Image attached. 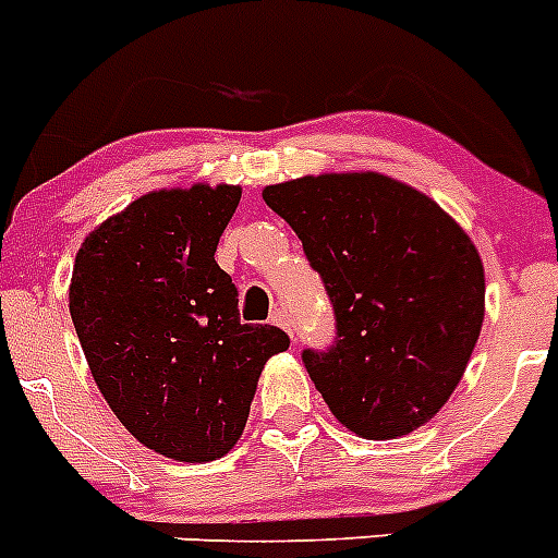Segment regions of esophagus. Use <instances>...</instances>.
Wrapping results in <instances>:
<instances>
[{
    "instance_id": "1",
    "label": "esophagus",
    "mask_w": 558,
    "mask_h": 558,
    "mask_svg": "<svg viewBox=\"0 0 558 558\" xmlns=\"http://www.w3.org/2000/svg\"><path fill=\"white\" fill-rule=\"evenodd\" d=\"M269 322L278 327H283V330L291 336V319H289V314H286V308H275L272 316H269Z\"/></svg>"
}]
</instances>
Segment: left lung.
Returning <instances> with one entry per match:
<instances>
[{
    "label": "left lung",
    "mask_w": 558,
    "mask_h": 558,
    "mask_svg": "<svg viewBox=\"0 0 558 558\" xmlns=\"http://www.w3.org/2000/svg\"><path fill=\"white\" fill-rule=\"evenodd\" d=\"M262 195L303 239L336 308V347L303 352L330 413L366 440L435 418L484 322V267L460 222L374 170L303 175Z\"/></svg>",
    "instance_id": "left-lung-1"
}]
</instances>
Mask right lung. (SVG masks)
I'll return each instance as SVG.
<instances>
[{
  "label": "right lung",
  "instance_id": "right-lung-1",
  "mask_svg": "<svg viewBox=\"0 0 558 558\" xmlns=\"http://www.w3.org/2000/svg\"><path fill=\"white\" fill-rule=\"evenodd\" d=\"M236 184L154 190L82 242L68 308L93 379L145 449L211 462L236 446L264 366L289 350L272 325L239 322L215 262Z\"/></svg>",
  "mask_w": 558,
  "mask_h": 558
}]
</instances>
